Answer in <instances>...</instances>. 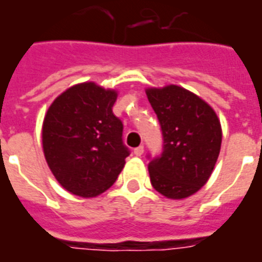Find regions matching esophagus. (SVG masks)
<instances>
[{
  "label": "esophagus",
  "mask_w": 262,
  "mask_h": 262,
  "mask_svg": "<svg viewBox=\"0 0 262 262\" xmlns=\"http://www.w3.org/2000/svg\"><path fill=\"white\" fill-rule=\"evenodd\" d=\"M134 154L138 156V157H141L142 154H143V146H138V147H135V149H134Z\"/></svg>",
  "instance_id": "1"
}]
</instances>
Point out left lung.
I'll return each instance as SVG.
<instances>
[{
    "label": "left lung",
    "mask_w": 262,
    "mask_h": 262,
    "mask_svg": "<svg viewBox=\"0 0 262 262\" xmlns=\"http://www.w3.org/2000/svg\"><path fill=\"white\" fill-rule=\"evenodd\" d=\"M146 94L163 133L161 154H147L151 186L167 198H186L212 175L222 146L220 121L205 101L175 84Z\"/></svg>",
    "instance_id": "8db88e82"
}]
</instances>
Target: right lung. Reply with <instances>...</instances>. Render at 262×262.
Here are the masks:
<instances>
[{"label":"right lung","instance_id":"1","mask_svg":"<svg viewBox=\"0 0 262 262\" xmlns=\"http://www.w3.org/2000/svg\"><path fill=\"white\" fill-rule=\"evenodd\" d=\"M116 98V91L82 83L54 99L45 116V159L72 194L99 195L124 167L129 149L123 142V123L113 115Z\"/></svg>","mask_w":262,"mask_h":262}]
</instances>
